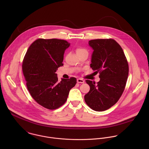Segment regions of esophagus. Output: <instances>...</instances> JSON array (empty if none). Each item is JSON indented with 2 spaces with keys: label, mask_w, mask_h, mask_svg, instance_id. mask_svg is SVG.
<instances>
[{
  "label": "esophagus",
  "mask_w": 149,
  "mask_h": 149,
  "mask_svg": "<svg viewBox=\"0 0 149 149\" xmlns=\"http://www.w3.org/2000/svg\"><path fill=\"white\" fill-rule=\"evenodd\" d=\"M77 83H84V80L81 79H77Z\"/></svg>",
  "instance_id": "obj_1"
}]
</instances>
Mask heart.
Masks as SVG:
<instances>
[{"label": "heart", "instance_id": "1", "mask_svg": "<svg viewBox=\"0 0 149 149\" xmlns=\"http://www.w3.org/2000/svg\"><path fill=\"white\" fill-rule=\"evenodd\" d=\"M85 51V49H82V48H77L76 50V53H79V52H83Z\"/></svg>", "mask_w": 149, "mask_h": 149}]
</instances>
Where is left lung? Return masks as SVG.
Masks as SVG:
<instances>
[{
    "label": "left lung",
    "mask_w": 149,
    "mask_h": 149,
    "mask_svg": "<svg viewBox=\"0 0 149 149\" xmlns=\"http://www.w3.org/2000/svg\"><path fill=\"white\" fill-rule=\"evenodd\" d=\"M93 49L91 68L99 72L100 81H85L90 90L84 96L86 104L96 111H103L113 106L120 99L126 84L128 64L123 50L113 39L89 41Z\"/></svg>",
    "instance_id": "8db88e82"
}]
</instances>
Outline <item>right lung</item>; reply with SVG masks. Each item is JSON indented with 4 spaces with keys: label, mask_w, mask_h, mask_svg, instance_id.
Listing matches in <instances>:
<instances>
[{
    "label": "right lung",
    "mask_w": 149,
    "mask_h": 149,
    "mask_svg": "<svg viewBox=\"0 0 149 149\" xmlns=\"http://www.w3.org/2000/svg\"><path fill=\"white\" fill-rule=\"evenodd\" d=\"M70 43L58 39L36 40L29 47L22 64L26 86L32 97L41 106L55 109L66 102L75 77L58 81L56 72L63 65L65 50Z\"/></svg>",
    "instance_id": "1"
}]
</instances>
